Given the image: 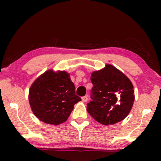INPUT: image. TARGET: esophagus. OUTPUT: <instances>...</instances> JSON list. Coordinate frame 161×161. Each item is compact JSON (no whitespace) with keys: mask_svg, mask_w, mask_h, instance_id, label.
<instances>
[{"mask_svg":"<svg viewBox=\"0 0 161 161\" xmlns=\"http://www.w3.org/2000/svg\"><path fill=\"white\" fill-rule=\"evenodd\" d=\"M87 100H88V97H87V96L82 97V101H83V102L86 103V102H87Z\"/></svg>","mask_w":161,"mask_h":161,"instance_id":"1","label":"esophagus"}]
</instances>
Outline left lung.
Masks as SVG:
<instances>
[{
  "label": "left lung",
  "instance_id": "obj_1",
  "mask_svg": "<svg viewBox=\"0 0 161 161\" xmlns=\"http://www.w3.org/2000/svg\"><path fill=\"white\" fill-rule=\"evenodd\" d=\"M92 100L87 111L100 124L114 125L124 119L133 107V86L130 79L111 64L93 72Z\"/></svg>",
  "mask_w": 161,
  "mask_h": 161
}]
</instances>
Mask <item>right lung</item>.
<instances>
[{"instance_id": "obj_1", "label": "right lung", "mask_w": 161, "mask_h": 161, "mask_svg": "<svg viewBox=\"0 0 161 161\" xmlns=\"http://www.w3.org/2000/svg\"><path fill=\"white\" fill-rule=\"evenodd\" d=\"M33 113L42 122L58 125L69 117L74 105L81 100L65 71L50 69L33 83L28 94Z\"/></svg>"}]
</instances>
